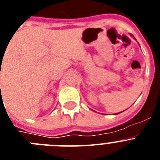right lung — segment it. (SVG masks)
Returning a JSON list of instances; mask_svg holds the SVG:
<instances>
[{
	"instance_id": "1",
	"label": "right lung",
	"mask_w": 160,
	"mask_h": 160,
	"mask_svg": "<svg viewBox=\"0 0 160 160\" xmlns=\"http://www.w3.org/2000/svg\"><path fill=\"white\" fill-rule=\"evenodd\" d=\"M0 87H1V86H0Z\"/></svg>"
}]
</instances>
